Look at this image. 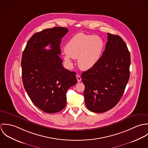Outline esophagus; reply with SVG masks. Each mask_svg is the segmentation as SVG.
Wrapping results in <instances>:
<instances>
[{
	"mask_svg": "<svg viewBox=\"0 0 148 148\" xmlns=\"http://www.w3.org/2000/svg\"><path fill=\"white\" fill-rule=\"evenodd\" d=\"M76 78H77V82H80L81 81H82V78H81V77H80V75H76Z\"/></svg>",
	"mask_w": 148,
	"mask_h": 148,
	"instance_id": "1",
	"label": "esophagus"
}]
</instances>
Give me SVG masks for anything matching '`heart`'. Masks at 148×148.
I'll return each mask as SVG.
<instances>
[{
	"mask_svg": "<svg viewBox=\"0 0 148 148\" xmlns=\"http://www.w3.org/2000/svg\"><path fill=\"white\" fill-rule=\"evenodd\" d=\"M104 47V42L99 36L80 33L66 44L64 59L69 64H71V58L77 59L79 68L88 70L99 62Z\"/></svg>",
	"mask_w": 148,
	"mask_h": 148,
	"instance_id": "heart-1",
	"label": "heart"
}]
</instances>
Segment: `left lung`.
<instances>
[{
	"mask_svg": "<svg viewBox=\"0 0 148 148\" xmlns=\"http://www.w3.org/2000/svg\"><path fill=\"white\" fill-rule=\"evenodd\" d=\"M107 34L100 60L82 74L85 105L96 113L105 112L117 105L130 76V56L126 43L119 35Z\"/></svg>",
	"mask_w": 148,
	"mask_h": 148,
	"instance_id": "1",
	"label": "left lung"
}]
</instances>
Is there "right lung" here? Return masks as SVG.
<instances>
[{
    "label": "right lung",
    "mask_w": 148,
    "mask_h": 148,
    "mask_svg": "<svg viewBox=\"0 0 148 148\" xmlns=\"http://www.w3.org/2000/svg\"><path fill=\"white\" fill-rule=\"evenodd\" d=\"M68 32L55 27L35 33L29 39L21 58L22 80L29 97L39 109L48 113L63 110L68 88L77 83L76 72L63 66L60 44ZM50 45L51 49L44 48Z\"/></svg>",
    "instance_id": "right-lung-1"
}]
</instances>
